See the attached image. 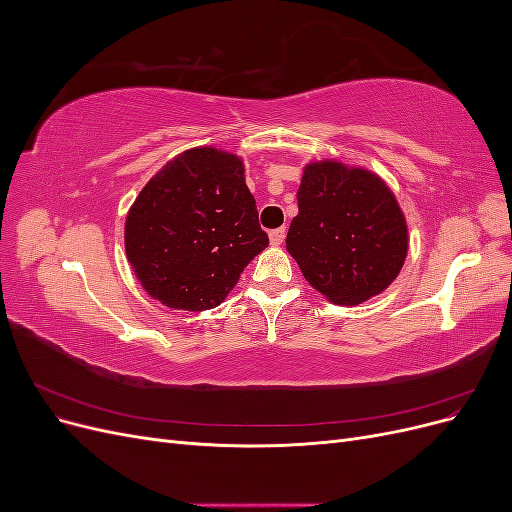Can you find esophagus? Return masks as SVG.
Listing matches in <instances>:
<instances>
[{
	"mask_svg": "<svg viewBox=\"0 0 512 512\" xmlns=\"http://www.w3.org/2000/svg\"><path fill=\"white\" fill-rule=\"evenodd\" d=\"M269 239H271V245H282L284 239H286V228H275L269 232Z\"/></svg>",
	"mask_w": 512,
	"mask_h": 512,
	"instance_id": "esophagus-1",
	"label": "esophagus"
}]
</instances>
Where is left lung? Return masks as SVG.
<instances>
[{"label":"left lung","mask_w":512,"mask_h":512,"mask_svg":"<svg viewBox=\"0 0 512 512\" xmlns=\"http://www.w3.org/2000/svg\"><path fill=\"white\" fill-rule=\"evenodd\" d=\"M286 250L305 280L337 305L376 297L399 275L408 226L393 192L363 168L305 166Z\"/></svg>","instance_id":"left-lung-1"}]
</instances>
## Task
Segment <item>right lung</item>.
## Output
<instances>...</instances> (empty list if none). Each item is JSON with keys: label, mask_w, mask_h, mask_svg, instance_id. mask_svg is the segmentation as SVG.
Here are the masks:
<instances>
[{"label": "right lung", "mask_w": 512, "mask_h": 512, "mask_svg": "<svg viewBox=\"0 0 512 512\" xmlns=\"http://www.w3.org/2000/svg\"><path fill=\"white\" fill-rule=\"evenodd\" d=\"M269 245L243 162L213 147L183 151L134 200L126 254L149 297L166 307H218Z\"/></svg>", "instance_id": "add662e5"}]
</instances>
